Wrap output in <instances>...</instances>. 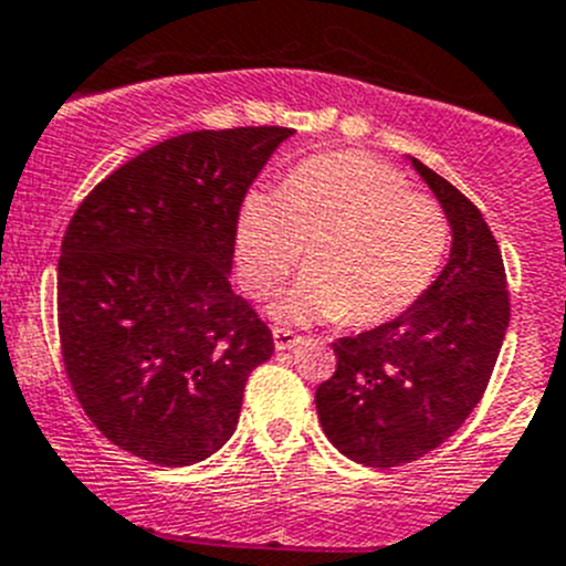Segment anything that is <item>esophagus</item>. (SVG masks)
I'll return each instance as SVG.
<instances>
[{"mask_svg": "<svg viewBox=\"0 0 566 566\" xmlns=\"http://www.w3.org/2000/svg\"><path fill=\"white\" fill-rule=\"evenodd\" d=\"M301 337L295 335L293 329H284V326H276L273 329V346H276V352H290L293 346H298Z\"/></svg>", "mask_w": 566, "mask_h": 566, "instance_id": "1", "label": "esophagus"}]
</instances>
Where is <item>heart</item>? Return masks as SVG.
I'll list each match as a JSON object with an SVG mask.
<instances>
[{"label":"heart","mask_w":566,"mask_h":566,"mask_svg":"<svg viewBox=\"0 0 566 566\" xmlns=\"http://www.w3.org/2000/svg\"><path fill=\"white\" fill-rule=\"evenodd\" d=\"M237 265L253 295H268L304 253L307 273L273 304L295 324L343 318L377 326L408 313L450 251L441 203L368 153L307 158L279 192L253 189L237 211Z\"/></svg>","instance_id":"heart-1"}]
</instances>
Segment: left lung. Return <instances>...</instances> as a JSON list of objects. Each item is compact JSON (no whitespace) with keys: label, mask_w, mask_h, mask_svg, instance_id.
<instances>
[{"label":"left lung","mask_w":566,"mask_h":566,"mask_svg":"<svg viewBox=\"0 0 566 566\" xmlns=\"http://www.w3.org/2000/svg\"><path fill=\"white\" fill-rule=\"evenodd\" d=\"M410 164L450 218V259L408 313L332 343L337 368L315 390L326 438L374 469L419 461L469 419L511 318L503 256L480 209L419 158Z\"/></svg>","instance_id":"left-lung-1"}]
</instances>
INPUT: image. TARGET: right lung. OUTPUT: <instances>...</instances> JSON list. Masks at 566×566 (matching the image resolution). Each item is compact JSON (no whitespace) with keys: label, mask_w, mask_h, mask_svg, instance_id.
<instances>
[{"label":"right lung","mask_w":566,"mask_h":566,"mask_svg":"<svg viewBox=\"0 0 566 566\" xmlns=\"http://www.w3.org/2000/svg\"><path fill=\"white\" fill-rule=\"evenodd\" d=\"M290 128L192 130L77 206L57 259V332L77 402L119 450L192 467L237 430L273 335L231 290L237 211Z\"/></svg>","instance_id":"1"}]
</instances>
